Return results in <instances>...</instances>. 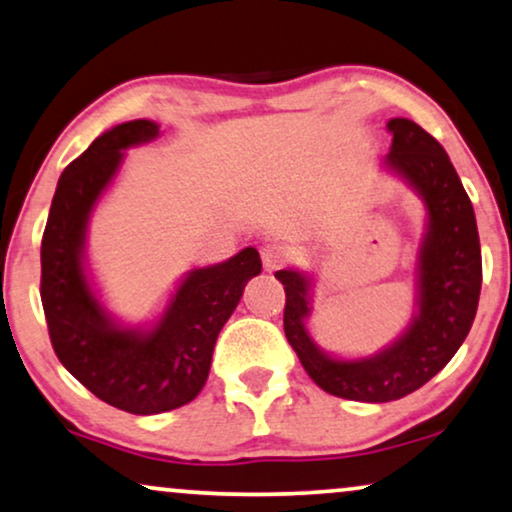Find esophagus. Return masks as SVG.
<instances>
[{
    "label": "esophagus",
    "mask_w": 512,
    "mask_h": 512,
    "mask_svg": "<svg viewBox=\"0 0 512 512\" xmlns=\"http://www.w3.org/2000/svg\"><path fill=\"white\" fill-rule=\"evenodd\" d=\"M292 262V250L281 243H267L262 248V264L267 271H276Z\"/></svg>",
    "instance_id": "esophagus-1"
}]
</instances>
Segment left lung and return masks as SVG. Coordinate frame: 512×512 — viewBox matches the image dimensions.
I'll return each instance as SVG.
<instances>
[{
  "mask_svg": "<svg viewBox=\"0 0 512 512\" xmlns=\"http://www.w3.org/2000/svg\"><path fill=\"white\" fill-rule=\"evenodd\" d=\"M386 166L417 189L428 208V231L419 252V313L386 351L363 360L330 358L313 344L309 278L276 271L285 288V337L304 370L323 391L360 403L405 398L431 381L466 339L482 288L480 236L470 199L449 156L431 133L410 119H391Z\"/></svg>",
  "mask_w": 512,
  "mask_h": 512,
  "instance_id": "obj_1",
  "label": "left lung"
}]
</instances>
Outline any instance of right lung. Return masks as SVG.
Returning a JSON list of instances; mask_svg holds the SVG:
<instances>
[{
    "mask_svg": "<svg viewBox=\"0 0 512 512\" xmlns=\"http://www.w3.org/2000/svg\"><path fill=\"white\" fill-rule=\"evenodd\" d=\"M159 135L154 121L114 126L60 175L42 238V304L53 351L95 398L131 414L192 403L210 372L222 325L245 283L262 271L245 248L215 267L194 269L149 332L124 330L95 299L84 271L88 215L112 182L124 149Z\"/></svg>",
    "mask_w": 512,
    "mask_h": 512,
    "instance_id": "obj_1",
    "label": "right lung"
}]
</instances>
